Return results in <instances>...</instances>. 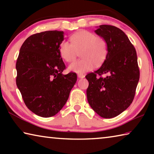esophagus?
Returning a JSON list of instances; mask_svg holds the SVG:
<instances>
[{
  "mask_svg": "<svg viewBox=\"0 0 154 154\" xmlns=\"http://www.w3.org/2000/svg\"><path fill=\"white\" fill-rule=\"evenodd\" d=\"M78 77L80 78V79H82V78H84L85 77V75H83V74H78Z\"/></svg>",
  "mask_w": 154,
  "mask_h": 154,
  "instance_id": "esophagus-1",
  "label": "esophagus"
}]
</instances>
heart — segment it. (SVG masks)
<instances>
[{"label": "heart", "instance_id": "b5f03b06", "mask_svg": "<svg viewBox=\"0 0 154 154\" xmlns=\"http://www.w3.org/2000/svg\"><path fill=\"white\" fill-rule=\"evenodd\" d=\"M71 43L64 41L60 45V54L67 62L76 58L81 51L83 59L69 65L70 71L83 74L92 70L96 65L102 64L108 54L107 43L104 38L88 30H80L70 37Z\"/></svg>", "mask_w": 154, "mask_h": 154}]
</instances>
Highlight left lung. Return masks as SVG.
<instances>
[{
    "label": "left lung",
    "instance_id": "8db88e82",
    "mask_svg": "<svg viewBox=\"0 0 154 154\" xmlns=\"http://www.w3.org/2000/svg\"><path fill=\"white\" fill-rule=\"evenodd\" d=\"M94 32L107 43L108 54L100 69L85 76L89 82L87 98L98 115L112 118L126 110L134 99L140 76L137 52L118 28L100 25ZM103 74L105 78L101 77Z\"/></svg>",
    "mask_w": 154,
    "mask_h": 154
}]
</instances>
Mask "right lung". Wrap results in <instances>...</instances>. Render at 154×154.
<instances>
[{"mask_svg": "<svg viewBox=\"0 0 154 154\" xmlns=\"http://www.w3.org/2000/svg\"><path fill=\"white\" fill-rule=\"evenodd\" d=\"M64 32L48 30L27 38L16 62V84L25 105L43 118L55 116L69 98L77 75L62 72L65 64L60 54Z\"/></svg>", "mask_w": 154, "mask_h": 154, "instance_id": "1", "label": "right lung"}]
</instances>
